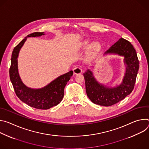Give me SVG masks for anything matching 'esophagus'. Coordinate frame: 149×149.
Masks as SVG:
<instances>
[{
  "mask_svg": "<svg viewBox=\"0 0 149 149\" xmlns=\"http://www.w3.org/2000/svg\"><path fill=\"white\" fill-rule=\"evenodd\" d=\"M73 72L74 74H79L82 72V69L79 67H75V68H74Z\"/></svg>",
  "mask_w": 149,
  "mask_h": 149,
  "instance_id": "34e87169",
  "label": "esophagus"
}]
</instances>
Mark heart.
Returning a JSON list of instances; mask_svg holds the SVG:
<instances>
[{
    "label": "heart",
    "mask_w": 149,
    "mask_h": 149,
    "mask_svg": "<svg viewBox=\"0 0 149 149\" xmlns=\"http://www.w3.org/2000/svg\"><path fill=\"white\" fill-rule=\"evenodd\" d=\"M90 44H91V42L88 40H86L83 41L81 44V47L84 49H86L90 46V45H91L88 48V52H87L88 56H94V55H95L98 52V51L100 50V48H101L100 44L97 42H93V43L91 44V45Z\"/></svg>",
    "instance_id": "obj_1"
}]
</instances>
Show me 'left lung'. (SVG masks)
Segmentation results:
<instances>
[{"label":"left lung","instance_id":"8db88e82","mask_svg":"<svg viewBox=\"0 0 149 149\" xmlns=\"http://www.w3.org/2000/svg\"><path fill=\"white\" fill-rule=\"evenodd\" d=\"M104 54H117L124 58L125 73L119 86L108 87L99 83L90 70H87L83 75L86 93L90 100L95 104L108 107L123 100L132 92L139 69V61L133 46L130 42L122 38Z\"/></svg>","mask_w":149,"mask_h":149}]
</instances>
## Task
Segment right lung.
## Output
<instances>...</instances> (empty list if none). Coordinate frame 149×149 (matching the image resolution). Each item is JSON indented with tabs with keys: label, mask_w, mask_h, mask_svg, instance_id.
<instances>
[{
	"label": "right lung",
	"mask_w": 149,
	"mask_h": 149,
	"mask_svg": "<svg viewBox=\"0 0 149 149\" xmlns=\"http://www.w3.org/2000/svg\"><path fill=\"white\" fill-rule=\"evenodd\" d=\"M44 32H34L26 36L14 48L12 54L11 65L9 69L10 79L17 97L32 107L47 110L56 106L63 97L64 88L73 75V71L63 74L53 80L45 87L33 89L26 87L21 80L17 68V58L20 49L24 45L27 38L44 35Z\"/></svg>",
	"instance_id": "add662e5"
}]
</instances>
